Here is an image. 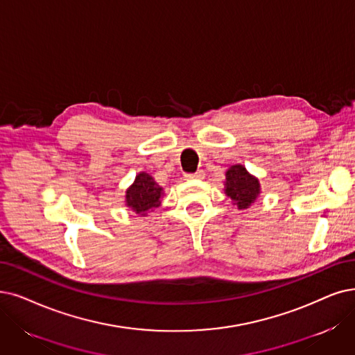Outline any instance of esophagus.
<instances>
[{"label":"esophagus","mask_w":355,"mask_h":355,"mask_svg":"<svg viewBox=\"0 0 355 355\" xmlns=\"http://www.w3.org/2000/svg\"><path fill=\"white\" fill-rule=\"evenodd\" d=\"M204 176H205L204 170H196L195 173H187L185 175V178H188V179H202Z\"/></svg>","instance_id":"34e87169"}]
</instances>
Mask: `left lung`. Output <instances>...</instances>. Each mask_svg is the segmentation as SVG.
<instances>
[{"label":"left lung","mask_w":355,"mask_h":355,"mask_svg":"<svg viewBox=\"0 0 355 355\" xmlns=\"http://www.w3.org/2000/svg\"><path fill=\"white\" fill-rule=\"evenodd\" d=\"M225 195L239 209L249 208L259 195V180L248 173V170L240 166H232L225 173Z\"/></svg>","instance_id":"8db88e82"}]
</instances>
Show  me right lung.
<instances>
[{
	"mask_svg": "<svg viewBox=\"0 0 355 355\" xmlns=\"http://www.w3.org/2000/svg\"><path fill=\"white\" fill-rule=\"evenodd\" d=\"M162 191L148 173H139L134 185L126 191V205L131 207L137 214L146 216L148 209L159 207Z\"/></svg>",
	"mask_w": 355,
	"mask_h": 355,
	"instance_id": "obj_1",
	"label": "right lung"
}]
</instances>
